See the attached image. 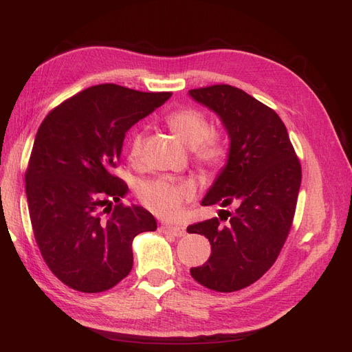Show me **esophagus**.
I'll return each mask as SVG.
<instances>
[{"label": "esophagus", "mask_w": 352, "mask_h": 352, "mask_svg": "<svg viewBox=\"0 0 352 352\" xmlns=\"http://www.w3.org/2000/svg\"><path fill=\"white\" fill-rule=\"evenodd\" d=\"M162 230H163L164 233H170V235H173V236H176V238L185 236V233H186L185 228H182V226H170V225H163V226H162Z\"/></svg>", "instance_id": "1"}]
</instances>
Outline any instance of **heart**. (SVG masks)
<instances>
[{"instance_id": "heart-1", "label": "heart", "mask_w": 352, "mask_h": 352, "mask_svg": "<svg viewBox=\"0 0 352 352\" xmlns=\"http://www.w3.org/2000/svg\"><path fill=\"white\" fill-rule=\"evenodd\" d=\"M170 129L186 146L194 148L199 163L210 167H220L226 162L228 150L216 135H210L207 117L194 109H179L166 119ZM144 135L133 131L129 140V157L136 160L141 155ZM194 195L192 182L185 179L158 177L140 186V198L154 214L160 217H175L182 204Z\"/></svg>"}]
</instances>
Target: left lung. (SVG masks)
Wrapping results in <instances>:
<instances>
[{"mask_svg": "<svg viewBox=\"0 0 352 352\" xmlns=\"http://www.w3.org/2000/svg\"><path fill=\"white\" fill-rule=\"evenodd\" d=\"M188 95L219 117L229 138L226 164L201 206H235L225 226L212 217L188 228L211 245L208 261L190 276L212 291H239L278 258L295 214L301 164L280 117L247 92L214 85Z\"/></svg>", "mask_w": 352, "mask_h": 352, "instance_id": "obj_1", "label": "left lung"}]
</instances>
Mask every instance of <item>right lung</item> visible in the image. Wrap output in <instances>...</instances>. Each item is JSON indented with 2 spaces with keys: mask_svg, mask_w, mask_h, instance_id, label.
<instances>
[{
  "mask_svg": "<svg viewBox=\"0 0 352 352\" xmlns=\"http://www.w3.org/2000/svg\"><path fill=\"white\" fill-rule=\"evenodd\" d=\"M170 95L97 85L39 126L25 177L29 216L42 257L73 289L95 294L119 283L132 270L135 236L157 229L150 211L122 204L129 189L113 172L127 131Z\"/></svg>",
  "mask_w": 352,
  "mask_h": 352,
  "instance_id": "add662e5",
  "label": "right lung"
}]
</instances>
